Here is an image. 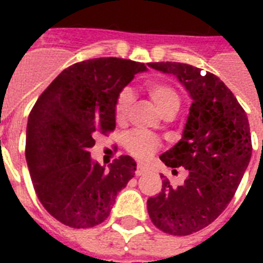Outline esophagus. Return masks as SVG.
I'll return each mask as SVG.
<instances>
[{"label": "esophagus", "instance_id": "34e87169", "mask_svg": "<svg viewBox=\"0 0 263 263\" xmlns=\"http://www.w3.org/2000/svg\"><path fill=\"white\" fill-rule=\"evenodd\" d=\"M146 173V166L142 164H138V168H136V176H142Z\"/></svg>", "mask_w": 263, "mask_h": 263}]
</instances>
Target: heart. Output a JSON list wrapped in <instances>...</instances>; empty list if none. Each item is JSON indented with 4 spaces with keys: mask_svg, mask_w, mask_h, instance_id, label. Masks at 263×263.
Wrapping results in <instances>:
<instances>
[{
    "mask_svg": "<svg viewBox=\"0 0 263 263\" xmlns=\"http://www.w3.org/2000/svg\"><path fill=\"white\" fill-rule=\"evenodd\" d=\"M147 94L160 110L162 116L168 111H177L180 106V97L173 87L169 84L161 83V82H153L147 84ZM132 103V91L124 90L119 95L117 103H116V120L119 123H123L127 119L128 111ZM158 140L153 136L143 134V132H134L128 136L125 140V147L132 156L136 158H147L150 154L156 152L158 147Z\"/></svg>",
    "mask_w": 263,
    "mask_h": 263,
    "instance_id": "1",
    "label": "heart"
}]
</instances>
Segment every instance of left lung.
<instances>
[{"mask_svg": "<svg viewBox=\"0 0 263 263\" xmlns=\"http://www.w3.org/2000/svg\"><path fill=\"white\" fill-rule=\"evenodd\" d=\"M148 67L176 76L192 99L181 139L160 156L169 168L190 171L188 177L177 188L165 179L162 191L147 200L157 228L185 236L212 224L235 195L253 152L249 119L232 91L210 72L202 76L199 68L181 63Z\"/></svg>", "mask_w": 263, "mask_h": 263, "instance_id": "obj_1", "label": "left lung"}]
</instances>
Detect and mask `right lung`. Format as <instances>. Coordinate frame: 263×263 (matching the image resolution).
Wrapping results in <instances>:
<instances>
[{
  "instance_id": "add662e5",
  "label": "right lung",
  "mask_w": 263,
  "mask_h": 263,
  "mask_svg": "<svg viewBox=\"0 0 263 263\" xmlns=\"http://www.w3.org/2000/svg\"><path fill=\"white\" fill-rule=\"evenodd\" d=\"M131 60L92 59L64 69L43 91L27 123L26 160L43 208L71 228L106 220L116 196L135 176L128 156L106 169L91 158L97 131H113L116 103L136 73Z\"/></svg>"
}]
</instances>
